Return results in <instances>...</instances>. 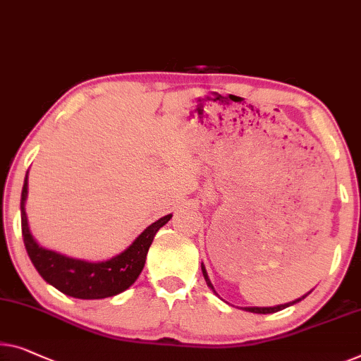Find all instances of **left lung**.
Instances as JSON below:
<instances>
[{"instance_id": "obj_1", "label": "left lung", "mask_w": 361, "mask_h": 361, "mask_svg": "<svg viewBox=\"0 0 361 361\" xmlns=\"http://www.w3.org/2000/svg\"><path fill=\"white\" fill-rule=\"evenodd\" d=\"M201 269H202V276H204V279H206L207 285H209V287H211V288L214 290V285L211 283V281H209V277H207L206 267H204V266L201 264ZM214 293H215V290H214ZM308 293H310V292H308ZM308 293H306V295H308ZM306 295H303V297L298 298V300L292 301V303H285V305L272 306V308H257V306H255V308H245V311H250V313H257V314H269V313H276V311H281V310H283V308H287V306H290V305H295V303H298V301L303 300V298L306 297Z\"/></svg>"}]
</instances>
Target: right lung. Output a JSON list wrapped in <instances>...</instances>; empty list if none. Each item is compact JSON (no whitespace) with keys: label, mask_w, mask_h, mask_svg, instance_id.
<instances>
[{"label":"right lung","mask_w":361,"mask_h":361,"mask_svg":"<svg viewBox=\"0 0 361 361\" xmlns=\"http://www.w3.org/2000/svg\"><path fill=\"white\" fill-rule=\"evenodd\" d=\"M25 197L27 175L23 195H20V227H23L24 245L32 264L39 271L43 281L53 285L61 293L80 300L113 297V295L125 292L126 288L131 287L142 271L155 233L171 219V214H169L149 225L121 255L111 257L109 261L89 262L45 250L37 243L29 230V224H27Z\"/></svg>","instance_id":"right-lung-1"}]
</instances>
